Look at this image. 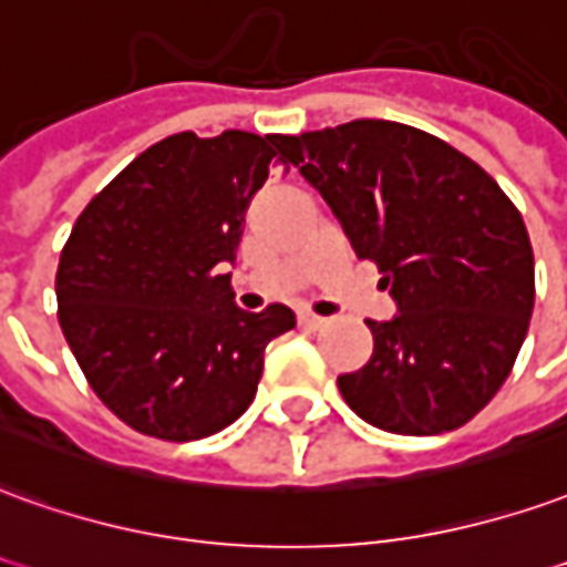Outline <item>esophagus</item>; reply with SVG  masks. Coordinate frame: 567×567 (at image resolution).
Masks as SVG:
<instances>
[{
	"mask_svg": "<svg viewBox=\"0 0 567 567\" xmlns=\"http://www.w3.org/2000/svg\"><path fill=\"white\" fill-rule=\"evenodd\" d=\"M297 322H300V328H307V331H319V328L328 324V319L316 316V312H297Z\"/></svg>",
	"mask_w": 567,
	"mask_h": 567,
	"instance_id": "obj_1",
	"label": "esophagus"
}]
</instances>
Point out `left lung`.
Instances as JSON below:
<instances>
[{
	"mask_svg": "<svg viewBox=\"0 0 567 567\" xmlns=\"http://www.w3.org/2000/svg\"><path fill=\"white\" fill-rule=\"evenodd\" d=\"M297 165L383 272L393 322L365 319L374 352L338 386L371 426L435 435L473 421L516 365L534 310V251L497 181L442 137L386 118L285 134Z\"/></svg>",
	"mask_w": 567,
	"mask_h": 567,
	"instance_id": "obj_1",
	"label": "left lung"
}]
</instances>
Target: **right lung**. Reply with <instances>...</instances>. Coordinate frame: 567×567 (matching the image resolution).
I'll list each match as a JSON object with an SVG mask.
<instances>
[{
    "mask_svg": "<svg viewBox=\"0 0 567 567\" xmlns=\"http://www.w3.org/2000/svg\"><path fill=\"white\" fill-rule=\"evenodd\" d=\"M282 134L181 132L144 150L76 217L54 291L63 338L118 421L165 442L224 430L251 405L282 303L245 312L227 264Z\"/></svg>",
    "mask_w": 567,
    "mask_h": 567,
    "instance_id": "1",
    "label": "right lung"
}]
</instances>
